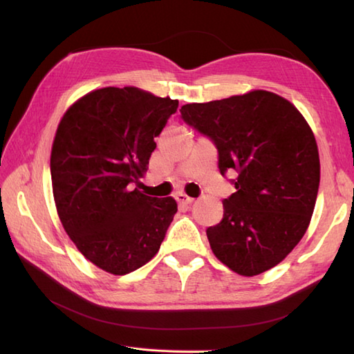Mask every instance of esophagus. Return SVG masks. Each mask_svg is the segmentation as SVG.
Instances as JSON below:
<instances>
[{"instance_id":"1","label":"esophagus","mask_w":354,"mask_h":354,"mask_svg":"<svg viewBox=\"0 0 354 354\" xmlns=\"http://www.w3.org/2000/svg\"><path fill=\"white\" fill-rule=\"evenodd\" d=\"M176 201L179 204H184V205H190L193 201H195V198H190V196H187L185 193H178L176 195Z\"/></svg>"}]
</instances>
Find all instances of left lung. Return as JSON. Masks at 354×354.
Masks as SVG:
<instances>
[{
  "mask_svg": "<svg viewBox=\"0 0 354 354\" xmlns=\"http://www.w3.org/2000/svg\"><path fill=\"white\" fill-rule=\"evenodd\" d=\"M179 112L216 145L221 175L234 176L223 221L207 228L214 256L242 276L278 266L307 232L319 189V153L307 121L267 90L185 104Z\"/></svg>",
  "mask_w": 354,
  "mask_h": 354,
  "instance_id": "1",
  "label": "left lung"
}]
</instances>
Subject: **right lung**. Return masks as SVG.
<instances>
[{
  "label": "right lung",
  "instance_id": "right-lung-1",
  "mask_svg": "<svg viewBox=\"0 0 354 354\" xmlns=\"http://www.w3.org/2000/svg\"><path fill=\"white\" fill-rule=\"evenodd\" d=\"M176 109L178 100L136 87H104L62 116L50 156L55 204L78 250L104 272L147 264L178 212L173 198L133 189Z\"/></svg>",
  "mask_w": 354,
  "mask_h": 354
}]
</instances>
